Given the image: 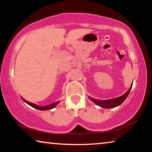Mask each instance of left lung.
Here are the masks:
<instances>
[{
	"label": "left lung",
	"mask_w": 152,
	"mask_h": 152,
	"mask_svg": "<svg viewBox=\"0 0 152 152\" xmlns=\"http://www.w3.org/2000/svg\"><path fill=\"white\" fill-rule=\"evenodd\" d=\"M132 85L131 86L129 89L124 94L119 97L115 98V99L106 100V101H101V100L94 99H92V98H91V97H89V99H91L92 102H94L95 104H97L98 106H99V107H101L102 108H105V109L114 108V107L119 106V105L123 103V101H125V100L126 99V98H127L129 95V94L131 90H132Z\"/></svg>",
	"instance_id": "8db88e82"
}]
</instances>
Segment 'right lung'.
Wrapping results in <instances>:
<instances>
[{"mask_svg": "<svg viewBox=\"0 0 152 152\" xmlns=\"http://www.w3.org/2000/svg\"><path fill=\"white\" fill-rule=\"evenodd\" d=\"M22 99L23 100V101L26 102V103H27L29 105H30V106H31L33 108H35V109H37L38 110H50V109H53V108H54L56 105H57L59 102L60 101H57L56 102H53V103L52 104H48V105H46V106H43V107H40V106H38V105H36L35 104H33V103H31V102H29L27 101L26 100H25L23 98H22Z\"/></svg>", "mask_w": 152, "mask_h": 152, "instance_id": "obj_1", "label": "right lung"}]
</instances>
